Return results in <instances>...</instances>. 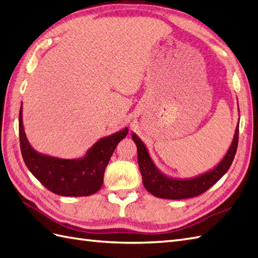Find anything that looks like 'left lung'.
<instances>
[{
    "mask_svg": "<svg viewBox=\"0 0 258 258\" xmlns=\"http://www.w3.org/2000/svg\"><path fill=\"white\" fill-rule=\"evenodd\" d=\"M238 125L239 119L232 144L221 162L207 172L193 177H187V179L172 177L162 173L154 164L144 141L133 133V140L137 146V150H138V163L146 190L154 197L168 200H182L198 197L209 190L231 167L238 144Z\"/></svg>",
    "mask_w": 258,
    "mask_h": 258,
    "instance_id": "left-lung-1",
    "label": "left lung"
}]
</instances>
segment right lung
Wrapping results in <instances>:
<instances>
[{
    "label": "right lung",
    "mask_w": 258,
    "mask_h": 258,
    "mask_svg": "<svg viewBox=\"0 0 258 258\" xmlns=\"http://www.w3.org/2000/svg\"><path fill=\"white\" fill-rule=\"evenodd\" d=\"M22 116L21 105L19 129L22 156L27 169L45 187L61 197H88L100 190L108 162L117 145L128 135V128L99 139L82 158L60 159L39 153L31 146Z\"/></svg>",
    "instance_id": "obj_1"
}]
</instances>
